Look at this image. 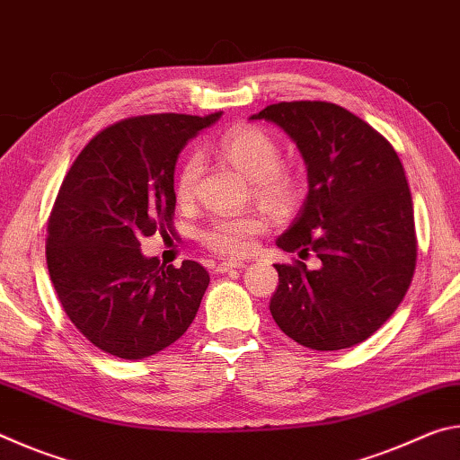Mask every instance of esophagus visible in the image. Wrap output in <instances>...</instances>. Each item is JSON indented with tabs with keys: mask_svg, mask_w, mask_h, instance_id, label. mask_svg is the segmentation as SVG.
<instances>
[{
	"mask_svg": "<svg viewBox=\"0 0 460 460\" xmlns=\"http://www.w3.org/2000/svg\"><path fill=\"white\" fill-rule=\"evenodd\" d=\"M239 268H245V261H221V263H217L215 266V271L217 274H225V271H229V270H239Z\"/></svg>",
	"mask_w": 460,
	"mask_h": 460,
	"instance_id": "1",
	"label": "esophagus"
}]
</instances>
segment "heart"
Returning a JSON list of instances; mask_svg holds the SVG:
<instances>
[{"instance_id":"obj_1","label":"heart","mask_w":460,"mask_h":460,"mask_svg":"<svg viewBox=\"0 0 460 460\" xmlns=\"http://www.w3.org/2000/svg\"><path fill=\"white\" fill-rule=\"evenodd\" d=\"M215 152L249 178L252 192L278 213L294 207L300 197V178L279 164L282 150L276 137L258 126H237L219 137ZM200 174V155L189 154L174 178V192L181 202H190ZM268 229V217L258 211L217 217L200 233L202 243L221 255H247L255 237Z\"/></svg>"}]
</instances>
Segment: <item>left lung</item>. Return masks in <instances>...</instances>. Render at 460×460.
<instances>
[{
    "label": "left lung",
    "mask_w": 460,
    "mask_h": 460,
    "mask_svg": "<svg viewBox=\"0 0 460 460\" xmlns=\"http://www.w3.org/2000/svg\"><path fill=\"white\" fill-rule=\"evenodd\" d=\"M252 119L282 128L308 172L302 211L276 243L321 260L316 270L276 263L270 313L314 351L363 342L395 313L416 270L414 207L398 154L369 123L326 101H284Z\"/></svg>",
    "instance_id": "8db88e82"
}]
</instances>
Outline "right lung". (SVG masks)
Returning <instances> with one entry per match:
<instances>
[{"mask_svg":"<svg viewBox=\"0 0 460 460\" xmlns=\"http://www.w3.org/2000/svg\"><path fill=\"white\" fill-rule=\"evenodd\" d=\"M219 113L121 119L91 139L60 184L46 263L66 316L93 345L144 359L189 329L211 278L146 258L139 241L172 229L178 154Z\"/></svg>","mask_w":460,"mask_h":460,"instance_id":"add662e5","label":"right lung"}]
</instances>
